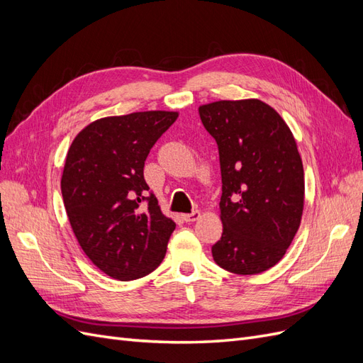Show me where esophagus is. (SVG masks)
Returning a JSON list of instances; mask_svg holds the SVG:
<instances>
[{
  "instance_id": "esophagus-1",
  "label": "esophagus",
  "mask_w": 363,
  "mask_h": 363,
  "mask_svg": "<svg viewBox=\"0 0 363 363\" xmlns=\"http://www.w3.org/2000/svg\"><path fill=\"white\" fill-rule=\"evenodd\" d=\"M201 216V213L199 212V211H194V212H191V213H184L183 215V219L186 223H194V221H196V219H199Z\"/></svg>"
}]
</instances>
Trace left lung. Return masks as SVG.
I'll return each instance as SVG.
<instances>
[{
  "mask_svg": "<svg viewBox=\"0 0 363 363\" xmlns=\"http://www.w3.org/2000/svg\"><path fill=\"white\" fill-rule=\"evenodd\" d=\"M199 112L221 164L223 235L213 260L242 276L267 271L301 223L304 171L292 131L260 100L215 101Z\"/></svg>",
  "mask_w": 363,
  "mask_h": 363,
  "instance_id": "8db88e82",
  "label": "left lung"
}]
</instances>
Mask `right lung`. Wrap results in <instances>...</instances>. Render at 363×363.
I'll return each instance as SVG.
<instances>
[{
    "label": "right lung",
    "mask_w": 363,
    "mask_h": 363,
    "mask_svg": "<svg viewBox=\"0 0 363 363\" xmlns=\"http://www.w3.org/2000/svg\"><path fill=\"white\" fill-rule=\"evenodd\" d=\"M177 112L107 116L84 127L69 147L62 196L72 232L95 267L116 280L155 271L175 228L144 179L147 156Z\"/></svg>",
    "instance_id": "1"
}]
</instances>
